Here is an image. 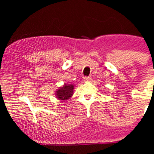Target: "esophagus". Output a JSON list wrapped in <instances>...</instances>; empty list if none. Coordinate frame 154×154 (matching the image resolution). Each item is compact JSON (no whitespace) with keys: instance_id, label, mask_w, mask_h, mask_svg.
<instances>
[{"instance_id":"1","label":"esophagus","mask_w":154,"mask_h":154,"mask_svg":"<svg viewBox=\"0 0 154 154\" xmlns=\"http://www.w3.org/2000/svg\"><path fill=\"white\" fill-rule=\"evenodd\" d=\"M91 80V77H83V81L84 82H88V81Z\"/></svg>"}]
</instances>
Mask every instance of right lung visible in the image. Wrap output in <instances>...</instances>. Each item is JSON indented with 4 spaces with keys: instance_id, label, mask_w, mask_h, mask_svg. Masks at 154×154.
<instances>
[{
    "instance_id": "add662e5",
    "label": "right lung",
    "mask_w": 154,
    "mask_h": 154,
    "mask_svg": "<svg viewBox=\"0 0 154 154\" xmlns=\"http://www.w3.org/2000/svg\"><path fill=\"white\" fill-rule=\"evenodd\" d=\"M75 88L74 85H63V87L59 88L56 93V98L59 100H66L69 99L73 95V90Z\"/></svg>"
}]
</instances>
